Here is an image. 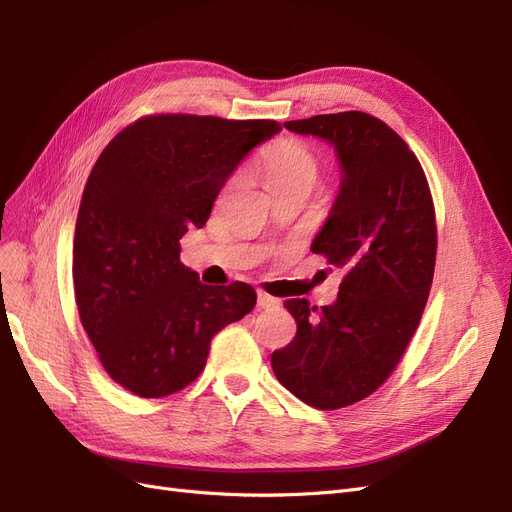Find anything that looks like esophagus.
Returning a JSON list of instances; mask_svg holds the SVG:
<instances>
[{"mask_svg": "<svg viewBox=\"0 0 512 512\" xmlns=\"http://www.w3.org/2000/svg\"><path fill=\"white\" fill-rule=\"evenodd\" d=\"M258 307L260 309H273V307H280V299L271 297L267 292H258Z\"/></svg>", "mask_w": 512, "mask_h": 512, "instance_id": "esophagus-1", "label": "esophagus"}]
</instances>
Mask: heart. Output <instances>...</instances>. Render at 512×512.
Segmentation results:
<instances>
[{
  "instance_id": "b5f03b06",
  "label": "heart",
  "mask_w": 512,
  "mask_h": 512,
  "mask_svg": "<svg viewBox=\"0 0 512 512\" xmlns=\"http://www.w3.org/2000/svg\"><path fill=\"white\" fill-rule=\"evenodd\" d=\"M260 170L267 188L288 183H305L312 188L320 175V160L305 143L284 138L262 153Z\"/></svg>"
}]
</instances>
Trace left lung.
Segmentation results:
<instances>
[{"instance_id": "obj_1", "label": "left lung", "mask_w": 512, "mask_h": 512, "mask_svg": "<svg viewBox=\"0 0 512 512\" xmlns=\"http://www.w3.org/2000/svg\"><path fill=\"white\" fill-rule=\"evenodd\" d=\"M284 126L337 151L342 185L312 252L344 280L333 305L284 303L297 335L271 367L307 406L337 410L382 386L416 333L436 269V209L421 162L378 117L346 111Z\"/></svg>"}]
</instances>
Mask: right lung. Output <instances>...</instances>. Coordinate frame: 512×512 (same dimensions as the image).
<instances>
[{"label":"right lung","mask_w":512,"mask_h":512,"mask_svg":"<svg viewBox=\"0 0 512 512\" xmlns=\"http://www.w3.org/2000/svg\"><path fill=\"white\" fill-rule=\"evenodd\" d=\"M273 119L147 115L104 147L74 230V299L104 371L138 397H166L205 369L213 335L256 305L250 284H200L179 239L203 228L237 164Z\"/></svg>","instance_id":"1"}]
</instances>
